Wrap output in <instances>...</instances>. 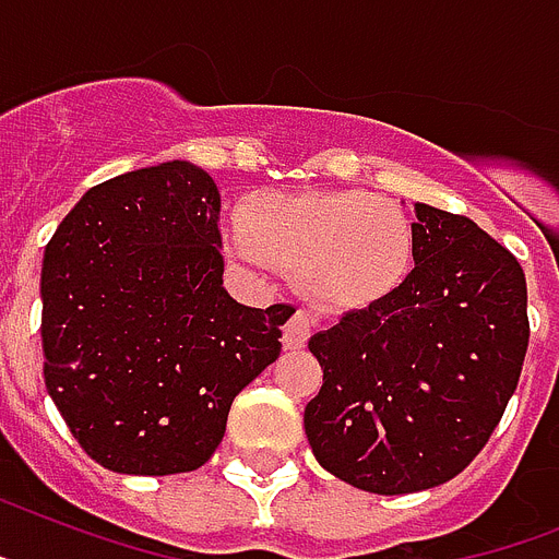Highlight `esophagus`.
Returning a JSON list of instances; mask_svg holds the SVG:
<instances>
[{
  "instance_id": "esophagus-1",
  "label": "esophagus",
  "mask_w": 559,
  "mask_h": 559,
  "mask_svg": "<svg viewBox=\"0 0 559 559\" xmlns=\"http://www.w3.org/2000/svg\"><path fill=\"white\" fill-rule=\"evenodd\" d=\"M308 334H311V320H308V313L294 311L283 329V345L288 352H297V348H302V345L308 343Z\"/></svg>"
}]
</instances>
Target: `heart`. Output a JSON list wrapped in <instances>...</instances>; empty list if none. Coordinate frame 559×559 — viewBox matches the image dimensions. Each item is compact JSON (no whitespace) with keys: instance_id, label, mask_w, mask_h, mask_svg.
I'll return each instance as SVG.
<instances>
[{"instance_id":"1","label":"heart","mask_w":559,"mask_h":559,"mask_svg":"<svg viewBox=\"0 0 559 559\" xmlns=\"http://www.w3.org/2000/svg\"><path fill=\"white\" fill-rule=\"evenodd\" d=\"M246 269H297L308 297L331 311H366L414 269V225L403 207L359 191L271 193L228 230Z\"/></svg>"}]
</instances>
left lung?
Segmentation results:
<instances>
[{
    "instance_id": "1",
    "label": "left lung",
    "mask_w": 559,
    "mask_h": 559,
    "mask_svg": "<svg viewBox=\"0 0 559 559\" xmlns=\"http://www.w3.org/2000/svg\"><path fill=\"white\" fill-rule=\"evenodd\" d=\"M414 269L366 311L317 331L306 405L317 463L371 495L442 486L483 451L528 348L525 274L468 216L414 205Z\"/></svg>"
}]
</instances>
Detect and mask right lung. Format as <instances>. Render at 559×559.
<instances>
[{
  "label": "right lung",
  "instance_id": "right-lung-1",
  "mask_svg": "<svg viewBox=\"0 0 559 559\" xmlns=\"http://www.w3.org/2000/svg\"><path fill=\"white\" fill-rule=\"evenodd\" d=\"M219 246L216 182L170 159L91 188L45 248V385L108 472L200 468L234 396L280 357L290 306L230 297Z\"/></svg>",
  "mask_w": 559,
  "mask_h": 559
}]
</instances>
